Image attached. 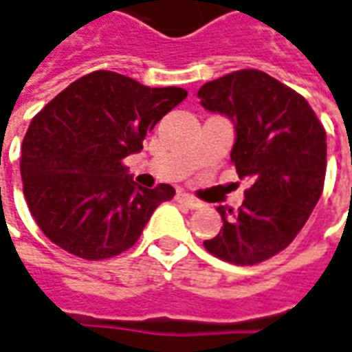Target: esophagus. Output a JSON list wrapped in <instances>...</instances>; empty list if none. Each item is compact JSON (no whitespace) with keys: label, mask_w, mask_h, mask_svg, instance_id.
Segmentation results:
<instances>
[{"label":"esophagus","mask_w":352,"mask_h":352,"mask_svg":"<svg viewBox=\"0 0 352 352\" xmlns=\"http://www.w3.org/2000/svg\"><path fill=\"white\" fill-rule=\"evenodd\" d=\"M177 202H181V204H185V206L192 208V210L202 208V202H200V200H196L195 196H190L188 192H177Z\"/></svg>","instance_id":"obj_1"}]
</instances>
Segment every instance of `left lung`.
<instances>
[{
    "label": "left lung",
    "instance_id": "obj_1",
    "mask_svg": "<svg viewBox=\"0 0 352 352\" xmlns=\"http://www.w3.org/2000/svg\"><path fill=\"white\" fill-rule=\"evenodd\" d=\"M200 104L235 123L231 162L252 179L239 210L217 208L223 227L204 248L236 266H254L293 243L326 179V129L302 96L258 69L206 82Z\"/></svg>",
    "mask_w": 352,
    "mask_h": 352
}]
</instances>
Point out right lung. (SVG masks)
<instances>
[{
  "instance_id": "add662e5",
  "label": "right lung",
  "mask_w": 352,
  "mask_h": 352,
  "mask_svg": "<svg viewBox=\"0 0 352 352\" xmlns=\"http://www.w3.org/2000/svg\"><path fill=\"white\" fill-rule=\"evenodd\" d=\"M186 90L150 88L113 71L80 76L38 111L26 131L21 177L44 235L85 260H107L138 241L175 188L138 186L123 160L179 106Z\"/></svg>"
}]
</instances>
